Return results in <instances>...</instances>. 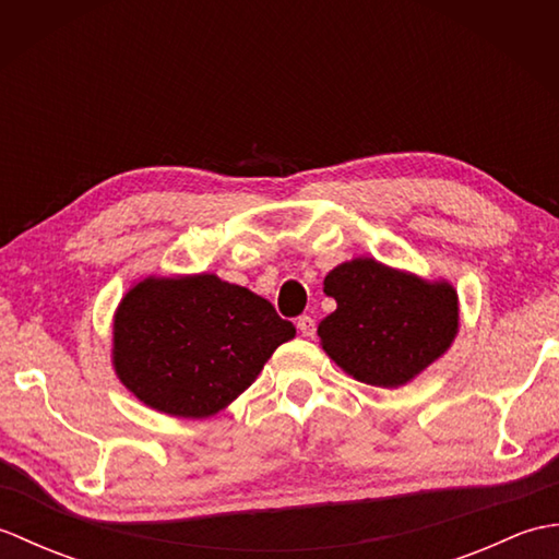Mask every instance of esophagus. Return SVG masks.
<instances>
[{"label": "esophagus", "mask_w": 559, "mask_h": 559, "mask_svg": "<svg viewBox=\"0 0 559 559\" xmlns=\"http://www.w3.org/2000/svg\"><path fill=\"white\" fill-rule=\"evenodd\" d=\"M298 329H300V334H302V336H314V331H317L314 319H312L310 314H302V317H298Z\"/></svg>", "instance_id": "esophagus-1"}]
</instances>
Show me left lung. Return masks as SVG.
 <instances>
[{
  "label": "left lung",
  "mask_w": 559,
  "mask_h": 559,
  "mask_svg": "<svg viewBox=\"0 0 559 559\" xmlns=\"http://www.w3.org/2000/svg\"><path fill=\"white\" fill-rule=\"evenodd\" d=\"M324 293L336 310L317 326L319 346L358 382L399 389L451 348L459 334V293L447 278L358 257L334 266Z\"/></svg>",
  "instance_id": "left-lung-1"
}]
</instances>
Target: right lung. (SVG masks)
I'll list each match as a JSON object with an SVG mask.
<instances>
[{"label": "right lung", "mask_w": 559, "mask_h": 559, "mask_svg": "<svg viewBox=\"0 0 559 559\" xmlns=\"http://www.w3.org/2000/svg\"><path fill=\"white\" fill-rule=\"evenodd\" d=\"M295 326L216 273L146 276L112 317V367L144 406L204 420L252 386Z\"/></svg>", "instance_id": "right-lung-1"}]
</instances>
